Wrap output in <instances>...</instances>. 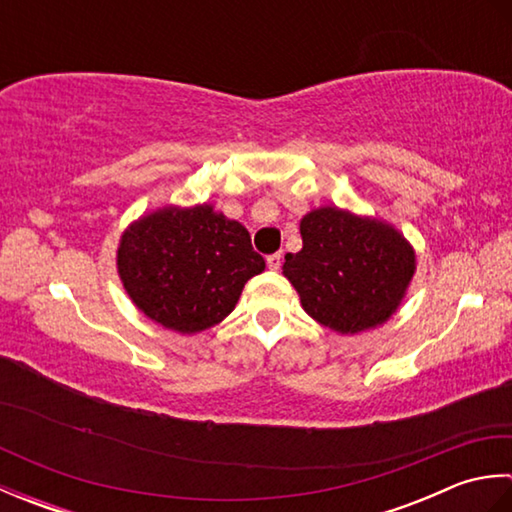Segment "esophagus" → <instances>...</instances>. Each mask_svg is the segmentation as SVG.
Returning <instances> with one entry per match:
<instances>
[{"mask_svg":"<svg viewBox=\"0 0 512 512\" xmlns=\"http://www.w3.org/2000/svg\"><path fill=\"white\" fill-rule=\"evenodd\" d=\"M281 262H284V255H281V253H275V255H268L266 257V264H268L270 270H279Z\"/></svg>","mask_w":512,"mask_h":512,"instance_id":"esophagus-1","label":"esophagus"}]
</instances>
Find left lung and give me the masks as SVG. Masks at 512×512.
Wrapping results in <instances>:
<instances>
[{
	"label": "left lung",
	"instance_id": "left-lung-1",
	"mask_svg": "<svg viewBox=\"0 0 512 512\" xmlns=\"http://www.w3.org/2000/svg\"><path fill=\"white\" fill-rule=\"evenodd\" d=\"M303 248L288 253L284 277L314 321L358 334L389 321L416 273V250L376 217L321 206L301 217Z\"/></svg>",
	"mask_w": 512,
	"mask_h": 512
}]
</instances>
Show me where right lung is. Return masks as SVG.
Returning a JSON list of instances; mask_svg holds the SVG:
<instances>
[{
	"instance_id": "1",
	"label": "right lung",
	"mask_w": 512,
	"mask_h": 512,
	"mask_svg": "<svg viewBox=\"0 0 512 512\" xmlns=\"http://www.w3.org/2000/svg\"><path fill=\"white\" fill-rule=\"evenodd\" d=\"M116 268L140 312L162 328L195 334L233 312L266 262L246 228L211 204H169L125 228Z\"/></svg>"
}]
</instances>
